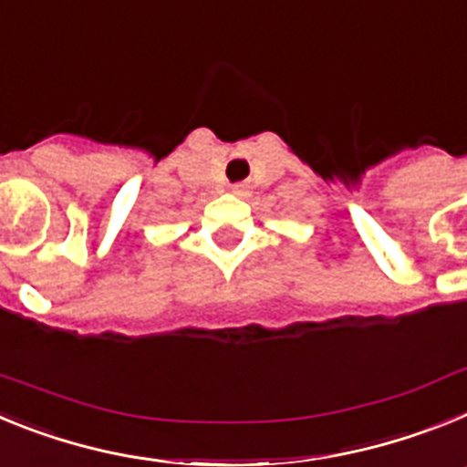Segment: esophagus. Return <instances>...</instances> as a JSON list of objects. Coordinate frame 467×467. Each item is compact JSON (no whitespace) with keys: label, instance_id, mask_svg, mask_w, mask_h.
Returning <instances> with one entry per match:
<instances>
[{"label":"esophagus","instance_id":"esophagus-1","mask_svg":"<svg viewBox=\"0 0 467 467\" xmlns=\"http://www.w3.org/2000/svg\"><path fill=\"white\" fill-rule=\"evenodd\" d=\"M231 192H234V193H243V184H234V187H231Z\"/></svg>","mask_w":467,"mask_h":467}]
</instances>
